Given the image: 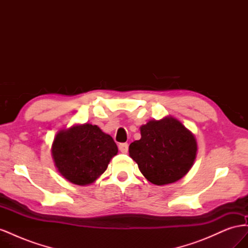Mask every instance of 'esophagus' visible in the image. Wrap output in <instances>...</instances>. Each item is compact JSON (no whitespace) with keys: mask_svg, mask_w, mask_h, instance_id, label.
I'll return each instance as SVG.
<instances>
[{"mask_svg":"<svg viewBox=\"0 0 248 248\" xmlns=\"http://www.w3.org/2000/svg\"><path fill=\"white\" fill-rule=\"evenodd\" d=\"M119 150L122 153H127V151H128V144L127 142H121V144H119Z\"/></svg>","mask_w":248,"mask_h":248,"instance_id":"1","label":"esophagus"}]
</instances>
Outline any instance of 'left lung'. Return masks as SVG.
<instances>
[{"mask_svg":"<svg viewBox=\"0 0 248 248\" xmlns=\"http://www.w3.org/2000/svg\"><path fill=\"white\" fill-rule=\"evenodd\" d=\"M140 140L129 146V156L145 178L155 185L174 183L191 169L198 144L193 133L172 117L140 126Z\"/></svg>","mask_w":248,"mask_h":248,"instance_id":"obj_1","label":"left lung"}]
</instances>
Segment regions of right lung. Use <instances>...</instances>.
<instances>
[{"instance_id": "obj_1", "label": "right lung", "mask_w": 248, "mask_h": 248, "mask_svg": "<svg viewBox=\"0 0 248 248\" xmlns=\"http://www.w3.org/2000/svg\"><path fill=\"white\" fill-rule=\"evenodd\" d=\"M117 153L112 138L97 125L88 123L60 130L51 146L58 171L77 185L93 183L106 171Z\"/></svg>"}]
</instances>
